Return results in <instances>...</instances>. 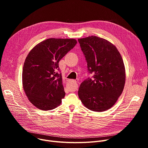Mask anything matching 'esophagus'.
<instances>
[{
	"label": "esophagus",
	"mask_w": 148,
	"mask_h": 148,
	"mask_svg": "<svg viewBox=\"0 0 148 148\" xmlns=\"http://www.w3.org/2000/svg\"><path fill=\"white\" fill-rule=\"evenodd\" d=\"M78 79H75V80H73V82H77V81H78Z\"/></svg>",
	"instance_id": "1"
}]
</instances>
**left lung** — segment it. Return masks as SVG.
Here are the masks:
<instances>
[{
	"label": "left lung",
	"instance_id": "8db88e82",
	"mask_svg": "<svg viewBox=\"0 0 148 148\" xmlns=\"http://www.w3.org/2000/svg\"><path fill=\"white\" fill-rule=\"evenodd\" d=\"M92 78L84 80L78 94L84 106L95 112L111 108L121 95L125 82L122 58L108 40L97 36L78 40Z\"/></svg>",
	"mask_w": 148,
	"mask_h": 148
}]
</instances>
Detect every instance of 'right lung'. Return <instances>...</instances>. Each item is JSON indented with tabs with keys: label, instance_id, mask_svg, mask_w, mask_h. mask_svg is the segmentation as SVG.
<instances>
[{
	"label": "right lung",
	"instance_id": "1",
	"mask_svg": "<svg viewBox=\"0 0 148 148\" xmlns=\"http://www.w3.org/2000/svg\"><path fill=\"white\" fill-rule=\"evenodd\" d=\"M77 43L73 38H48L27 55L23 68V87L37 108L47 111L60 105L66 93L58 62Z\"/></svg>",
	"mask_w": 148,
	"mask_h": 148
}]
</instances>
